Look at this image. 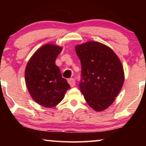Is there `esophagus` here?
Wrapping results in <instances>:
<instances>
[{
    "instance_id": "esophagus-1",
    "label": "esophagus",
    "mask_w": 146,
    "mask_h": 146,
    "mask_svg": "<svg viewBox=\"0 0 146 146\" xmlns=\"http://www.w3.org/2000/svg\"><path fill=\"white\" fill-rule=\"evenodd\" d=\"M68 83H69V84H70V86L71 87L75 86V85H76V81H75V80L74 79V78L69 79L68 80Z\"/></svg>"
}]
</instances>
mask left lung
<instances>
[{"label": "left lung", "instance_id": "8db88e82", "mask_svg": "<svg viewBox=\"0 0 146 146\" xmlns=\"http://www.w3.org/2000/svg\"><path fill=\"white\" fill-rule=\"evenodd\" d=\"M82 66L80 91L88 104L96 111L114 102L124 82L120 60L108 46L89 41L75 47Z\"/></svg>", "mask_w": 146, "mask_h": 146}]
</instances>
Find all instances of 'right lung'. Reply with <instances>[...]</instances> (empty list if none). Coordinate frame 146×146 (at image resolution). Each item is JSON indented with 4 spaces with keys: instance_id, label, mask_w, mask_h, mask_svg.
I'll return each mask as SVG.
<instances>
[{
    "instance_id": "right-lung-1",
    "label": "right lung",
    "mask_w": 146,
    "mask_h": 146,
    "mask_svg": "<svg viewBox=\"0 0 146 146\" xmlns=\"http://www.w3.org/2000/svg\"><path fill=\"white\" fill-rule=\"evenodd\" d=\"M62 47L53 44L43 45L28 62L25 82L28 91L36 102L45 108L58 104L70 88L56 65V59Z\"/></svg>"
}]
</instances>
